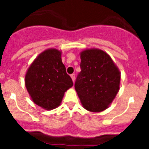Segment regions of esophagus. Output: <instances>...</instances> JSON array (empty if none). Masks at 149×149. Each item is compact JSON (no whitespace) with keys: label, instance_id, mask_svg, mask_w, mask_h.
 <instances>
[{"label":"esophagus","instance_id":"1","mask_svg":"<svg viewBox=\"0 0 149 149\" xmlns=\"http://www.w3.org/2000/svg\"><path fill=\"white\" fill-rule=\"evenodd\" d=\"M71 77H72L73 82H74V81H75V74H71Z\"/></svg>","mask_w":149,"mask_h":149}]
</instances>
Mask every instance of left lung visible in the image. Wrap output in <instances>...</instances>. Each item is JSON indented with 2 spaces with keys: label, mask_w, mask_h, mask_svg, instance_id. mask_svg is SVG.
I'll return each mask as SVG.
<instances>
[{
  "label": "left lung",
  "mask_w": 149,
  "mask_h": 149,
  "mask_svg": "<svg viewBox=\"0 0 149 149\" xmlns=\"http://www.w3.org/2000/svg\"><path fill=\"white\" fill-rule=\"evenodd\" d=\"M81 72L74 88L86 110L101 112L108 107L119 89L120 72L104 51L89 49L81 54Z\"/></svg>",
  "instance_id": "left-lung-1"
}]
</instances>
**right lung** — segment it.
<instances>
[{
    "label": "right lung",
    "mask_w": 149,
    "mask_h": 149,
    "mask_svg": "<svg viewBox=\"0 0 149 149\" xmlns=\"http://www.w3.org/2000/svg\"><path fill=\"white\" fill-rule=\"evenodd\" d=\"M25 85L33 101L46 110L61 103L65 91L73 86L61 60V52L48 49L39 55L25 75Z\"/></svg>",
    "instance_id": "right-lung-1"
}]
</instances>
